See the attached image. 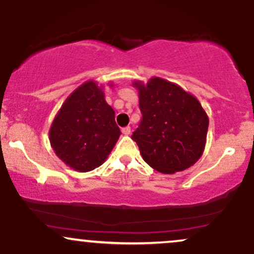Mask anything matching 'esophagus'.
<instances>
[{"label": "esophagus", "instance_id": "esophagus-1", "mask_svg": "<svg viewBox=\"0 0 254 254\" xmlns=\"http://www.w3.org/2000/svg\"><path fill=\"white\" fill-rule=\"evenodd\" d=\"M122 133H123V135H125V136L130 135V133H131V127H123V129H122Z\"/></svg>", "mask_w": 254, "mask_h": 254}]
</instances>
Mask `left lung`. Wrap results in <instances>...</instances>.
Listing matches in <instances>:
<instances>
[{"label": "left lung", "instance_id": "left-lung-1", "mask_svg": "<svg viewBox=\"0 0 254 254\" xmlns=\"http://www.w3.org/2000/svg\"><path fill=\"white\" fill-rule=\"evenodd\" d=\"M138 89L141 123L131 138L150 167L172 174L191 167L202 156L209 118L202 105L182 87L160 77Z\"/></svg>", "mask_w": 254, "mask_h": 254}]
</instances>
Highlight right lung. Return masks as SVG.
<instances>
[{"instance_id": "add662e5", "label": "right lung", "mask_w": 254, "mask_h": 254, "mask_svg": "<svg viewBox=\"0 0 254 254\" xmlns=\"http://www.w3.org/2000/svg\"><path fill=\"white\" fill-rule=\"evenodd\" d=\"M49 135L52 149L64 164L75 171L89 172L104 164L121 130L103 88L87 81L64 101Z\"/></svg>"}]
</instances>
